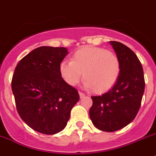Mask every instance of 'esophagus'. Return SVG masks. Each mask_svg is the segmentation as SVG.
<instances>
[{
	"label": "esophagus",
	"mask_w": 156,
	"mask_h": 156,
	"mask_svg": "<svg viewBox=\"0 0 156 156\" xmlns=\"http://www.w3.org/2000/svg\"><path fill=\"white\" fill-rule=\"evenodd\" d=\"M79 95H80V98H83V97H85V93H83V92H79Z\"/></svg>",
	"instance_id": "esophagus-1"
}]
</instances>
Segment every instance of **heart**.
Masks as SVG:
<instances>
[{
	"mask_svg": "<svg viewBox=\"0 0 156 156\" xmlns=\"http://www.w3.org/2000/svg\"><path fill=\"white\" fill-rule=\"evenodd\" d=\"M121 65L115 53L103 47L85 46L72 54L71 61L59 64V72L66 83L78 85L83 72L84 85L95 92H107L116 83Z\"/></svg>",
	"mask_w": 156,
	"mask_h": 156,
	"instance_id": "b5f03b06",
	"label": "heart"
}]
</instances>
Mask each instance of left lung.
<instances>
[{"instance_id": "1", "label": "left lung", "mask_w": 156, "mask_h": 156, "mask_svg": "<svg viewBox=\"0 0 156 156\" xmlns=\"http://www.w3.org/2000/svg\"><path fill=\"white\" fill-rule=\"evenodd\" d=\"M110 44L120 59V77L109 92L92 96L89 110L95 127L106 132L120 130L135 118L145 85L142 66L136 54L121 43L110 41Z\"/></svg>"}]
</instances>
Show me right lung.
I'll return each instance as SVG.
<instances>
[{"label":"right lung","mask_w":156,"mask_h":156,"mask_svg":"<svg viewBox=\"0 0 156 156\" xmlns=\"http://www.w3.org/2000/svg\"><path fill=\"white\" fill-rule=\"evenodd\" d=\"M68 53L65 47H38L15 69L12 89L17 111L37 132L54 134L64 130L79 100L76 88L66 83L59 72V64Z\"/></svg>","instance_id":"obj_1"}]
</instances>
